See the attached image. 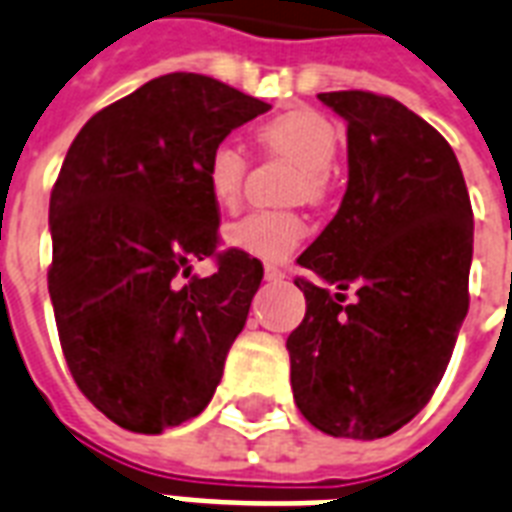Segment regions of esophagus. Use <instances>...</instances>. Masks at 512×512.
<instances>
[{"label":"esophagus","mask_w":512,"mask_h":512,"mask_svg":"<svg viewBox=\"0 0 512 512\" xmlns=\"http://www.w3.org/2000/svg\"><path fill=\"white\" fill-rule=\"evenodd\" d=\"M264 277H267L269 283H280L285 277V272L280 267H272V264H267V269H264Z\"/></svg>","instance_id":"1"}]
</instances>
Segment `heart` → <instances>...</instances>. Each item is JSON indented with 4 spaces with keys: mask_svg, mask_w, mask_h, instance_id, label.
<instances>
[{
    "mask_svg": "<svg viewBox=\"0 0 512 512\" xmlns=\"http://www.w3.org/2000/svg\"><path fill=\"white\" fill-rule=\"evenodd\" d=\"M256 138L264 146V152L299 165V173L293 176L291 200H323L328 189V173L339 154V130L334 122L310 109H299L261 125ZM245 170H248L245 154L229 141H221L208 152L202 173H205L208 194L219 208L227 211L237 208L243 197ZM304 235H307V224L299 213L256 211L227 229V243L253 259L285 261L299 248Z\"/></svg>",
    "mask_w": 512,
    "mask_h": 512,
    "instance_id": "1",
    "label": "heart"
}]
</instances>
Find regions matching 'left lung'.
<instances>
[{"label": "left lung", "mask_w": 512, "mask_h": 512, "mask_svg": "<svg viewBox=\"0 0 512 512\" xmlns=\"http://www.w3.org/2000/svg\"><path fill=\"white\" fill-rule=\"evenodd\" d=\"M347 122V192L299 256L307 312L288 336L312 427L374 441L433 398L467 315L473 208L449 141L387 95L320 93ZM356 285V301L342 305Z\"/></svg>", "instance_id": "left-lung-1"}]
</instances>
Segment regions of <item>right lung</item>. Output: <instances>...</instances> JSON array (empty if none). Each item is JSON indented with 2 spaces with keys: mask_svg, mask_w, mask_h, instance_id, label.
<instances>
[{
  "mask_svg": "<svg viewBox=\"0 0 512 512\" xmlns=\"http://www.w3.org/2000/svg\"><path fill=\"white\" fill-rule=\"evenodd\" d=\"M272 106L165 74L93 114L50 194L47 288L74 382L114 425L157 435L200 414L264 267L219 245L205 157ZM213 255L211 278L191 275Z\"/></svg>",
  "mask_w": 512,
  "mask_h": 512,
  "instance_id": "obj_1",
  "label": "right lung"
}]
</instances>
